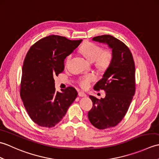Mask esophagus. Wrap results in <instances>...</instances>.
Instances as JSON below:
<instances>
[{
    "mask_svg": "<svg viewBox=\"0 0 159 159\" xmlns=\"http://www.w3.org/2000/svg\"><path fill=\"white\" fill-rule=\"evenodd\" d=\"M79 96L80 97H85L86 96V94L84 93V92H79Z\"/></svg>",
    "mask_w": 159,
    "mask_h": 159,
    "instance_id": "34e87169",
    "label": "esophagus"
}]
</instances>
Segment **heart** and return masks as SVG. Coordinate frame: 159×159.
Segmentation results:
<instances>
[{
	"instance_id": "heart-1",
	"label": "heart",
	"mask_w": 159,
	"mask_h": 159,
	"mask_svg": "<svg viewBox=\"0 0 159 159\" xmlns=\"http://www.w3.org/2000/svg\"><path fill=\"white\" fill-rule=\"evenodd\" d=\"M80 52L89 61L95 62L96 67L101 70H107L110 66L113 58L112 49L110 48H102V46L93 42H87L83 44L80 49ZM72 57V54L67 56L66 66L68 65ZM96 79V77L94 74H86L80 76L78 79V83L80 87L85 89Z\"/></svg>"
}]
</instances>
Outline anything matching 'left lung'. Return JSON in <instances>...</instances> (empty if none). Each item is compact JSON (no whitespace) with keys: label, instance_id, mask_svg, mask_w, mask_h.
Instances as JSON below:
<instances>
[{"label":"left lung","instance_id":"left-lung-1","mask_svg":"<svg viewBox=\"0 0 159 159\" xmlns=\"http://www.w3.org/2000/svg\"><path fill=\"white\" fill-rule=\"evenodd\" d=\"M93 40L107 43L113 52L110 66L93 87L96 91L104 90L105 98L89 96L93 107L88 118L93 126L103 130L116 126L126 116L135 92V67L130 49L120 39L103 35Z\"/></svg>","mask_w":159,"mask_h":159}]
</instances>
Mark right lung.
<instances>
[{
    "label": "right lung",
    "instance_id": "right-lung-1",
    "mask_svg": "<svg viewBox=\"0 0 159 159\" xmlns=\"http://www.w3.org/2000/svg\"><path fill=\"white\" fill-rule=\"evenodd\" d=\"M81 42L52 35L35 42L26 54L20 94L29 117L40 126H55L77 97L71 86L56 92L54 77L63 72L66 57Z\"/></svg>",
    "mask_w": 159,
    "mask_h": 159
}]
</instances>
